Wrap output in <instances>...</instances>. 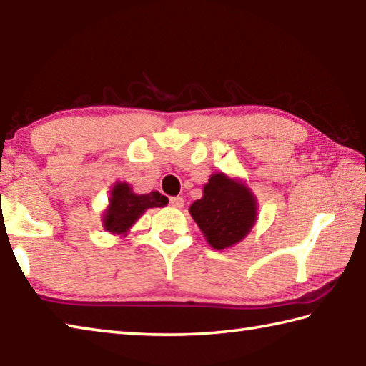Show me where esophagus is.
<instances>
[{
    "label": "esophagus",
    "instance_id": "1",
    "mask_svg": "<svg viewBox=\"0 0 366 366\" xmlns=\"http://www.w3.org/2000/svg\"><path fill=\"white\" fill-rule=\"evenodd\" d=\"M169 202H171V206L177 207V209H181V207L184 206V198L182 197H173L169 199Z\"/></svg>",
    "mask_w": 366,
    "mask_h": 366
}]
</instances>
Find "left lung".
Returning a JSON list of instances; mask_svg holds the SVG:
<instances>
[{"instance_id":"obj_1","label":"left lung","mask_w":366,"mask_h":366,"mask_svg":"<svg viewBox=\"0 0 366 366\" xmlns=\"http://www.w3.org/2000/svg\"><path fill=\"white\" fill-rule=\"evenodd\" d=\"M189 212L209 246L224 250L238 244L252 230L259 203L241 179L214 173L204 184L203 197L192 203Z\"/></svg>"}]
</instances>
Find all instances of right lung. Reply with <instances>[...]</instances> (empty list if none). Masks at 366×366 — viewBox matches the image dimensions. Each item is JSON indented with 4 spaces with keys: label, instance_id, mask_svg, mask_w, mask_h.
<instances>
[{
    "label": "right lung",
    "instance_id": "right-lung-1",
    "mask_svg": "<svg viewBox=\"0 0 366 366\" xmlns=\"http://www.w3.org/2000/svg\"><path fill=\"white\" fill-rule=\"evenodd\" d=\"M167 203L168 198L159 192L139 195V193L133 192L132 185L128 182L117 181L112 185L109 203L103 211V228L111 234L127 236L130 228L147 209H150V207H163Z\"/></svg>",
    "mask_w": 366,
    "mask_h": 366
}]
</instances>
